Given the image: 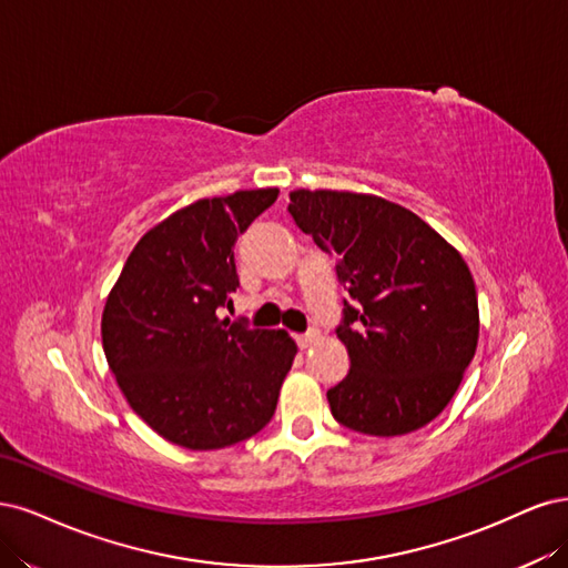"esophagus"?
<instances>
[{
	"label": "esophagus",
	"instance_id": "1",
	"mask_svg": "<svg viewBox=\"0 0 568 568\" xmlns=\"http://www.w3.org/2000/svg\"><path fill=\"white\" fill-rule=\"evenodd\" d=\"M316 339H318V333H314V331H311V333H304V335H297V344L302 346V349H308V346L314 344Z\"/></svg>",
	"mask_w": 568,
	"mask_h": 568
}]
</instances>
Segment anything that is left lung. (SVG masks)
Wrapping results in <instances>:
<instances>
[{
  "instance_id": "obj_1",
  "label": "left lung",
  "mask_w": 568,
  "mask_h": 568,
  "mask_svg": "<svg viewBox=\"0 0 568 568\" xmlns=\"http://www.w3.org/2000/svg\"><path fill=\"white\" fill-rule=\"evenodd\" d=\"M287 212L337 260L352 297L337 327L352 368L327 392L333 417L371 436L425 427L477 352V287L463 254L410 210L368 193L300 189Z\"/></svg>"
}]
</instances>
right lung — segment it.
<instances>
[{
	"label": "right lung",
	"instance_id": "1",
	"mask_svg": "<svg viewBox=\"0 0 568 568\" xmlns=\"http://www.w3.org/2000/svg\"><path fill=\"white\" fill-rule=\"evenodd\" d=\"M278 189L235 191L176 210L126 257L101 337L126 404L170 444L216 450L276 413L297 344L285 331L216 318L241 285L233 245Z\"/></svg>",
	"mask_w": 568,
	"mask_h": 568
}]
</instances>
